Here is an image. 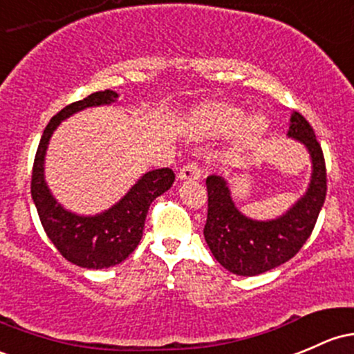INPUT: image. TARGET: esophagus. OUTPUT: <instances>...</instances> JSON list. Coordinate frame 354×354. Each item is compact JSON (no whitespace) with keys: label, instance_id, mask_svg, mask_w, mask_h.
<instances>
[{"label":"esophagus","instance_id":"esophagus-1","mask_svg":"<svg viewBox=\"0 0 354 354\" xmlns=\"http://www.w3.org/2000/svg\"><path fill=\"white\" fill-rule=\"evenodd\" d=\"M177 177L180 180H197V178H201V167L196 162L187 163V165H184L178 170Z\"/></svg>","mask_w":354,"mask_h":354}]
</instances>
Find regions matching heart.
<instances>
[{
  "label": "heart",
  "mask_w": 354,
  "mask_h": 354,
  "mask_svg": "<svg viewBox=\"0 0 354 354\" xmlns=\"http://www.w3.org/2000/svg\"><path fill=\"white\" fill-rule=\"evenodd\" d=\"M194 131L203 136H218L234 130L238 145L257 142L268 128V118L257 111L243 118V109L230 102H207L192 111Z\"/></svg>",
  "instance_id": "obj_1"
}]
</instances>
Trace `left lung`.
Here are the masks:
<instances>
[{"mask_svg":"<svg viewBox=\"0 0 354 354\" xmlns=\"http://www.w3.org/2000/svg\"><path fill=\"white\" fill-rule=\"evenodd\" d=\"M287 135L309 150L313 174L306 194L279 218L270 221L248 218L234 206L223 177L206 178L207 221L204 238L216 260L231 273L253 277L285 263L299 253L317 221L328 191L322 148L309 121L300 113L290 116Z\"/></svg>","mask_w":354,"mask_h":354,"instance_id":"1","label":"left lung"}]
</instances>
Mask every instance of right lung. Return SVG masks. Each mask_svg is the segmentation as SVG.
<instances>
[{
	"label": "right lung",
	"instance_id": "right-lung-1",
	"mask_svg": "<svg viewBox=\"0 0 354 354\" xmlns=\"http://www.w3.org/2000/svg\"><path fill=\"white\" fill-rule=\"evenodd\" d=\"M115 91H97L81 101L66 106L48 121L37 150L32 172V199L39 211L41 226L66 260L82 268H109L127 260L135 252L143 234L150 204L172 187V169L150 170L115 206L96 216H79L55 201L44 176L45 151L55 128L66 118L94 106L113 104Z\"/></svg>",
	"mask_w": 354,
	"mask_h": 354
}]
</instances>
